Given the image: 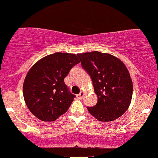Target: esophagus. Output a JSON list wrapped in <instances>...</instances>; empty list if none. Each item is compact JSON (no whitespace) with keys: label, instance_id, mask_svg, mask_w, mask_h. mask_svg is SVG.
<instances>
[{"label":"esophagus","instance_id":"1","mask_svg":"<svg viewBox=\"0 0 158 158\" xmlns=\"http://www.w3.org/2000/svg\"><path fill=\"white\" fill-rule=\"evenodd\" d=\"M77 98H78L82 99L83 98H84V92H81V93H80L78 95H77Z\"/></svg>","mask_w":158,"mask_h":158}]
</instances>
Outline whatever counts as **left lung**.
Masks as SVG:
<instances>
[{
    "label": "left lung",
    "instance_id": "1",
    "mask_svg": "<svg viewBox=\"0 0 158 158\" xmlns=\"http://www.w3.org/2000/svg\"><path fill=\"white\" fill-rule=\"evenodd\" d=\"M82 68L93 81L98 102L87 107L101 122H110L124 114L133 94L132 80L125 64L116 56L99 51L78 54Z\"/></svg>",
    "mask_w": 158,
    "mask_h": 158
}]
</instances>
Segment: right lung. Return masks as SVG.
<instances>
[{"instance_id": "1", "label": "right lung", "mask_w": 158, "mask_h": 158, "mask_svg": "<svg viewBox=\"0 0 158 158\" xmlns=\"http://www.w3.org/2000/svg\"><path fill=\"white\" fill-rule=\"evenodd\" d=\"M80 60L77 55L54 53L43 57L30 69L23 85V94L30 111L45 122L55 121L65 113L75 95L64 78Z\"/></svg>"}]
</instances>
